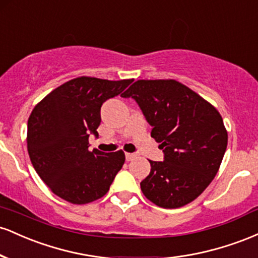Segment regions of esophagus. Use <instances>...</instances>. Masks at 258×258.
<instances>
[{
  "mask_svg": "<svg viewBox=\"0 0 258 258\" xmlns=\"http://www.w3.org/2000/svg\"><path fill=\"white\" fill-rule=\"evenodd\" d=\"M125 155H126V160H127V161H132L133 159L137 158V154H135V153H126Z\"/></svg>",
  "mask_w": 258,
  "mask_h": 258,
  "instance_id": "obj_1",
  "label": "esophagus"
}]
</instances>
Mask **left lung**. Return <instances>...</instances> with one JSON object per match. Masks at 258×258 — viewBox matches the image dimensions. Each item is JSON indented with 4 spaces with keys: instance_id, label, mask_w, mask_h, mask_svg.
<instances>
[{
    "instance_id": "obj_1",
    "label": "left lung",
    "mask_w": 258,
    "mask_h": 258,
    "mask_svg": "<svg viewBox=\"0 0 258 258\" xmlns=\"http://www.w3.org/2000/svg\"><path fill=\"white\" fill-rule=\"evenodd\" d=\"M138 103L164 161L150 162L141 182L144 197L164 209L197 199L220 170L228 133L217 109L176 80H138L125 93Z\"/></svg>"
}]
</instances>
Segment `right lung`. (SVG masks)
I'll use <instances>...</instances> for the list:
<instances>
[{
  "mask_svg": "<svg viewBox=\"0 0 258 258\" xmlns=\"http://www.w3.org/2000/svg\"><path fill=\"white\" fill-rule=\"evenodd\" d=\"M131 79L80 76L47 94L28 120V153L40 178L59 198L75 205L108 193L125 162V153L90 152L91 133L98 136L100 108L122 92Z\"/></svg>",
  "mask_w": 258,
  "mask_h": 258,
  "instance_id": "right-lung-1",
  "label": "right lung"
}]
</instances>
